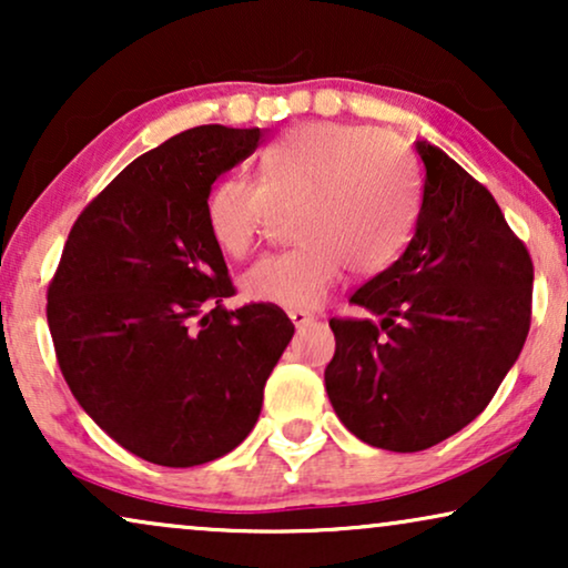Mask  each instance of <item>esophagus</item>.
I'll list each match as a JSON object with an SVG mask.
<instances>
[{"mask_svg":"<svg viewBox=\"0 0 568 568\" xmlns=\"http://www.w3.org/2000/svg\"><path fill=\"white\" fill-rule=\"evenodd\" d=\"M290 321L297 325V328H305V325H310V323H315V317L310 315V313H302V310H292L290 313Z\"/></svg>","mask_w":568,"mask_h":568,"instance_id":"1","label":"esophagus"}]
</instances>
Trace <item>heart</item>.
<instances>
[{"instance_id":"obj_1","label":"heart","mask_w":568,"mask_h":568,"mask_svg":"<svg viewBox=\"0 0 568 568\" xmlns=\"http://www.w3.org/2000/svg\"><path fill=\"white\" fill-rule=\"evenodd\" d=\"M278 209H297V245L266 255L243 276L251 300L313 310L348 266L372 276L414 237L422 175L406 144L385 131L305 123L261 154V181L222 178L206 199L209 235L230 258L261 243Z\"/></svg>"}]
</instances>
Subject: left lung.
I'll use <instances>...</instances> for the list:
<instances>
[{"mask_svg":"<svg viewBox=\"0 0 568 568\" xmlns=\"http://www.w3.org/2000/svg\"><path fill=\"white\" fill-rule=\"evenodd\" d=\"M424 204L406 253L352 294L369 317H331L333 410L352 434L418 453L468 426L523 352L532 258L484 183L416 142Z\"/></svg>","mask_w":568,"mask_h":568,"instance_id":"1","label":"left lung"}]
</instances>
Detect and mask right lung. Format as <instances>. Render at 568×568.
Masks as SVG:
<instances>
[{
  "instance_id": "obj_1",
  "label": "right lung",
  "mask_w": 568,
  "mask_h": 568,
  "mask_svg": "<svg viewBox=\"0 0 568 568\" xmlns=\"http://www.w3.org/2000/svg\"><path fill=\"white\" fill-rule=\"evenodd\" d=\"M261 129L183 131L123 168L77 216L45 317L69 390L123 449L165 468L227 455L258 422L292 341L276 305L227 310L206 199Z\"/></svg>"
}]
</instances>
